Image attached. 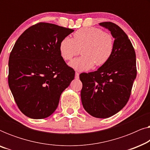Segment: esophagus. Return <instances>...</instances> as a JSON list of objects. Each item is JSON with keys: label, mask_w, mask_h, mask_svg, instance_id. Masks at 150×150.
I'll return each instance as SVG.
<instances>
[{"label": "esophagus", "mask_w": 150, "mask_h": 150, "mask_svg": "<svg viewBox=\"0 0 150 150\" xmlns=\"http://www.w3.org/2000/svg\"><path fill=\"white\" fill-rule=\"evenodd\" d=\"M79 78V74L78 72H76L75 73V79H78Z\"/></svg>", "instance_id": "1"}]
</instances>
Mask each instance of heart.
I'll return each mask as SVG.
<instances>
[{
	"label": "heart",
	"mask_w": 150,
	"mask_h": 150,
	"mask_svg": "<svg viewBox=\"0 0 150 150\" xmlns=\"http://www.w3.org/2000/svg\"><path fill=\"white\" fill-rule=\"evenodd\" d=\"M114 40L111 35L96 27L81 28L74 38H65L59 44V52L63 59L71 60L81 52L83 56L74 59L69 66L79 71H87L94 65L102 66L111 57Z\"/></svg>",
	"instance_id": "heart-1"
}]
</instances>
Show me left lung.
Instances as JSON below:
<instances>
[{
  "instance_id": "obj_1",
  "label": "left lung",
  "mask_w": 150,
  "mask_h": 150,
  "mask_svg": "<svg viewBox=\"0 0 150 150\" xmlns=\"http://www.w3.org/2000/svg\"><path fill=\"white\" fill-rule=\"evenodd\" d=\"M110 31L113 52L107 62L97 70L82 73V104L89 115L97 118L110 117L128 102L137 76L136 54L125 32L110 22L99 24Z\"/></svg>"
}]
</instances>
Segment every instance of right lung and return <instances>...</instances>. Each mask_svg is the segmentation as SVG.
Wrapping results in <instances>:
<instances>
[{
	"mask_svg": "<svg viewBox=\"0 0 150 150\" xmlns=\"http://www.w3.org/2000/svg\"><path fill=\"white\" fill-rule=\"evenodd\" d=\"M73 31L41 22L16 41L9 55L8 83L18 108L28 117L51 115L61 93L74 79V70L59 52L61 42Z\"/></svg>",
	"mask_w": 150,
	"mask_h": 150,
	"instance_id": "obj_1",
	"label": "right lung"
}]
</instances>
